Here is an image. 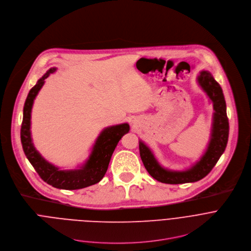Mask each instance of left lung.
<instances>
[{"label": "left lung", "mask_w": 251, "mask_h": 251, "mask_svg": "<svg viewBox=\"0 0 251 251\" xmlns=\"http://www.w3.org/2000/svg\"><path fill=\"white\" fill-rule=\"evenodd\" d=\"M198 81L214 104V125L210 144L204 156L194 167L183 172H174L162 168L150 149L139 141V154L143 165L150 176L165 184H184L197 182L206 177L224 153L228 139V119L226 105L222 87L208 71H202Z\"/></svg>", "instance_id": "8db88e82"}]
</instances>
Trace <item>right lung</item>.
Returning <instances> with one entry per match:
<instances>
[{"label":"right lung","instance_id":"add662e5","mask_svg":"<svg viewBox=\"0 0 251 251\" xmlns=\"http://www.w3.org/2000/svg\"><path fill=\"white\" fill-rule=\"evenodd\" d=\"M55 68H51L40 78L35 86H33L25 100L24 107V117L21 128V140L25 156L27 157L34 170L39 177L51 185L52 187L64 190H77L86 188L101 181L105 176L108 166L113 155L114 150L121 138L128 132L129 126L127 124L113 126L104 129L98 137L92 154L85 166L78 170L62 171L57 167L45 161L36 151L30 137V114L33 100L38 91L44 84V80L53 72Z\"/></svg>","mask_w":251,"mask_h":251}]
</instances>
